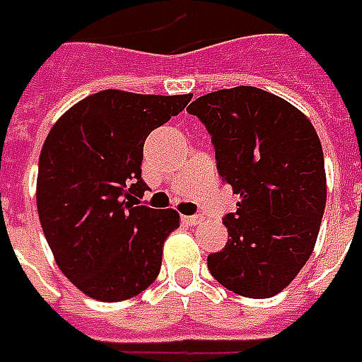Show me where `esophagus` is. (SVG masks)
<instances>
[{
    "instance_id": "obj_1",
    "label": "esophagus",
    "mask_w": 362,
    "mask_h": 362,
    "mask_svg": "<svg viewBox=\"0 0 362 362\" xmlns=\"http://www.w3.org/2000/svg\"><path fill=\"white\" fill-rule=\"evenodd\" d=\"M199 221H202V216H182V222H184V224H197Z\"/></svg>"
}]
</instances>
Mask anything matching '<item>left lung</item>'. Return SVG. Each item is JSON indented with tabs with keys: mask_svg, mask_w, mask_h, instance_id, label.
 I'll return each instance as SVG.
<instances>
[{
	"mask_svg": "<svg viewBox=\"0 0 362 362\" xmlns=\"http://www.w3.org/2000/svg\"><path fill=\"white\" fill-rule=\"evenodd\" d=\"M213 136L216 168L240 195L228 242L207 257L211 274L238 296L264 299L299 274L326 207L322 146L297 107L255 86L197 98L188 107Z\"/></svg>",
	"mask_w": 362,
	"mask_h": 362,
	"instance_id": "1",
	"label": "left lung"
}]
</instances>
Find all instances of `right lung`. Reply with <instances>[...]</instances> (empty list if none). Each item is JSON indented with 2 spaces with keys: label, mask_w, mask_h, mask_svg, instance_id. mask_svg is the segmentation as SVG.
<instances>
[{
  "label": "right lung",
  "mask_w": 362,
  "mask_h": 362,
  "mask_svg": "<svg viewBox=\"0 0 362 362\" xmlns=\"http://www.w3.org/2000/svg\"><path fill=\"white\" fill-rule=\"evenodd\" d=\"M192 93L103 90L72 105L42 147L36 205L61 272L98 301H124L157 278L174 209L141 205L144 141Z\"/></svg>",
  "instance_id": "1"
}]
</instances>
